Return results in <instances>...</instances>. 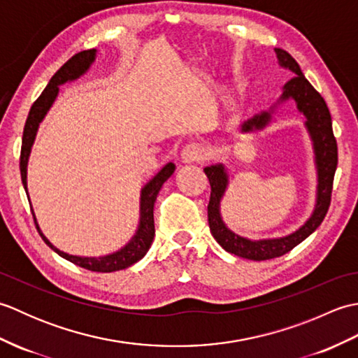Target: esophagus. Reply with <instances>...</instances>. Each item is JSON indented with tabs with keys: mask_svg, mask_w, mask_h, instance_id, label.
<instances>
[{
	"mask_svg": "<svg viewBox=\"0 0 358 358\" xmlns=\"http://www.w3.org/2000/svg\"><path fill=\"white\" fill-rule=\"evenodd\" d=\"M208 158V150L204 146L199 143H191L181 150V162L185 164H194V163H201Z\"/></svg>",
	"mask_w": 358,
	"mask_h": 358,
	"instance_id": "34e87169",
	"label": "esophagus"
}]
</instances>
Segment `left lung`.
I'll return each instance as SVG.
<instances>
[{"label": "left lung", "instance_id": "1", "mask_svg": "<svg viewBox=\"0 0 358 358\" xmlns=\"http://www.w3.org/2000/svg\"><path fill=\"white\" fill-rule=\"evenodd\" d=\"M277 63L281 69L294 73V77L281 87L278 100L273 103L268 110L255 113L252 118L246 120L241 124V134H257L268 127L277 109L286 101H295L296 109L305 115V127L313 143L314 164L317 172L315 186V204L308 220L299 229L275 238L250 240L248 237L235 234L227 227L222 215V201L229 187L231 173L223 163L210 164L204 167V173L208 175L210 183V200L208 204V218L212 237L222 246L226 252L234 254L248 260H269L285 255L289 250L306 240L318 226L322 224L326 212L331 204V192L334 173L337 169V141L332 132V121L328 106L323 96L317 92L313 85L305 78L299 63L283 49L275 48Z\"/></svg>", "mask_w": 358, "mask_h": 358}]
</instances>
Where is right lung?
I'll use <instances>...</instances> for the list:
<instances>
[{
    "mask_svg": "<svg viewBox=\"0 0 358 358\" xmlns=\"http://www.w3.org/2000/svg\"><path fill=\"white\" fill-rule=\"evenodd\" d=\"M96 49L90 50H83L77 55H73L69 62L63 64L62 69H59L53 77L50 78L49 85L45 86L43 94L38 96V100L32 104L30 112L24 124V132H22V144H21V157H20V171H21V180L22 186H24V191L29 199V191H27V163L30 152H32V146L36 138L38 127H40L41 121L44 117L48 115L50 110L52 104L55 103L57 96L59 94V86L66 85V83H72L75 80L81 78L85 75L90 66L95 63L96 59ZM175 171L173 163H167L162 167V171L155 173L146 185L141 187L140 192V218H138V226H136V231L132 235V238L129 240L124 246H121L115 252H110L108 255L101 257H81V255H72L67 254L64 250H59L57 246H53L45 237L43 231L40 229V224L36 222L35 212L32 208V203H30V210H32V215L35 220V226L38 232H40L41 238L44 240L45 245H48L52 250L69 260L71 263L80 266V268H85L94 272H115L121 269H127L129 266L135 264L140 262L141 258L148 254L149 248L152 246V241L155 237V226H154V203L157 200V195L159 189L164 185V181L171 177Z\"/></svg>",
    "mask_w": 358,
    "mask_h": 358,
    "instance_id": "obj_1",
    "label": "right lung"
}]
</instances>
